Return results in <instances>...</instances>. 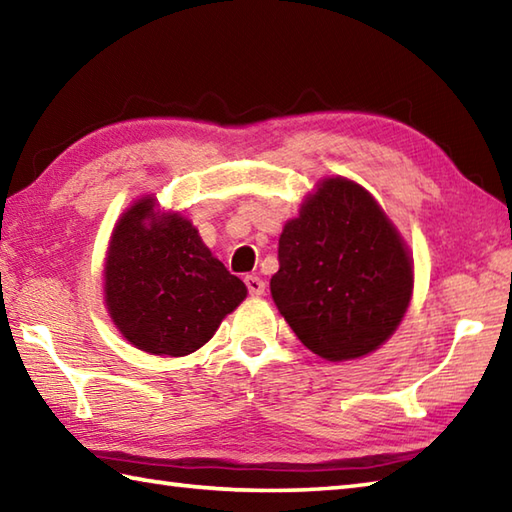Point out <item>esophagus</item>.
<instances>
[{
	"label": "esophagus",
	"mask_w": 512,
	"mask_h": 512,
	"mask_svg": "<svg viewBox=\"0 0 512 512\" xmlns=\"http://www.w3.org/2000/svg\"><path fill=\"white\" fill-rule=\"evenodd\" d=\"M244 281H246V288H248L250 295H264V292H266V284H264L262 277L248 275Z\"/></svg>",
	"instance_id": "34e87169"
}]
</instances>
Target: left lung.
<instances>
[{"label":"left lung","instance_id":"1","mask_svg":"<svg viewBox=\"0 0 512 512\" xmlns=\"http://www.w3.org/2000/svg\"><path fill=\"white\" fill-rule=\"evenodd\" d=\"M411 288L405 244L356 182L323 180L279 237L270 292L299 341L328 361L365 356L385 343Z\"/></svg>","mask_w":512,"mask_h":512}]
</instances>
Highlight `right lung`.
Instances as JSON below:
<instances>
[{
  "label": "right lung",
  "mask_w": 512,
  "mask_h": 512,
  "mask_svg": "<svg viewBox=\"0 0 512 512\" xmlns=\"http://www.w3.org/2000/svg\"><path fill=\"white\" fill-rule=\"evenodd\" d=\"M244 297V281L211 255L182 215L158 222L147 198L118 220L105 264V303L138 350L187 356Z\"/></svg>",
  "instance_id": "1"
}]
</instances>
